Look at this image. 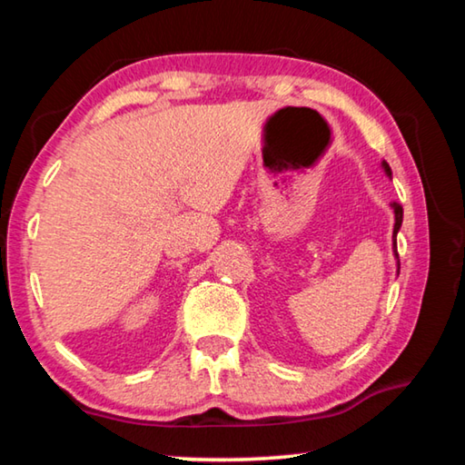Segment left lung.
Instances as JSON below:
<instances>
[{"label": "left lung", "mask_w": 465, "mask_h": 465, "mask_svg": "<svg viewBox=\"0 0 465 465\" xmlns=\"http://www.w3.org/2000/svg\"><path fill=\"white\" fill-rule=\"evenodd\" d=\"M381 168H383L385 174H388V176L391 178V168H390V163L383 160V162H381ZM391 209H393V219H396V223H393V233H391V242H393L391 250H393V256H396V264H398V272H400V258H398V243H396V238H398L400 227H402L404 211H402V204H400V203H391Z\"/></svg>", "instance_id": "obj_1"}]
</instances>
